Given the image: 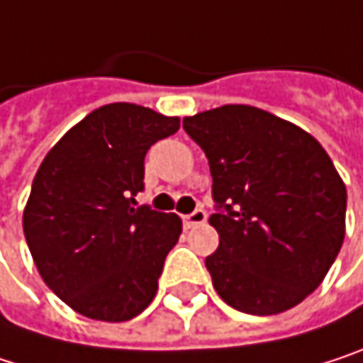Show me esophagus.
I'll list each match as a JSON object with an SVG mask.
<instances>
[{
	"mask_svg": "<svg viewBox=\"0 0 363 363\" xmlns=\"http://www.w3.org/2000/svg\"><path fill=\"white\" fill-rule=\"evenodd\" d=\"M207 222V211L205 209H194L192 213L184 216V226L186 228H194V226H201Z\"/></svg>",
	"mask_w": 363,
	"mask_h": 363,
	"instance_id": "obj_1",
	"label": "esophagus"
}]
</instances>
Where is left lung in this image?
Here are the masks:
<instances>
[{
	"instance_id": "1",
	"label": "left lung",
	"mask_w": 363,
	"mask_h": 363,
	"mask_svg": "<svg viewBox=\"0 0 363 363\" xmlns=\"http://www.w3.org/2000/svg\"><path fill=\"white\" fill-rule=\"evenodd\" d=\"M209 160L220 247L205 258L220 298L277 315L319 287L345 239L347 188L321 143L252 105L184 118Z\"/></svg>"
}]
</instances>
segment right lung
I'll use <instances>...</instances> for the list:
<instances>
[{
  "mask_svg": "<svg viewBox=\"0 0 363 363\" xmlns=\"http://www.w3.org/2000/svg\"><path fill=\"white\" fill-rule=\"evenodd\" d=\"M179 118L135 103L91 111L42 160L23 230L44 283L74 311L128 321L156 296L182 235L175 213L137 205L147 150Z\"/></svg>",
  "mask_w": 363,
  "mask_h": 363,
  "instance_id": "right-lung-1",
  "label": "right lung"
}]
</instances>
